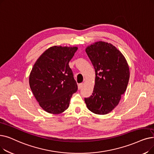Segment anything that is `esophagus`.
I'll return each mask as SVG.
<instances>
[{
	"label": "esophagus",
	"instance_id": "1",
	"mask_svg": "<svg viewBox=\"0 0 154 154\" xmlns=\"http://www.w3.org/2000/svg\"><path fill=\"white\" fill-rule=\"evenodd\" d=\"M83 85V83H80L78 84V89H81L82 88V87Z\"/></svg>",
	"mask_w": 154,
	"mask_h": 154
}]
</instances>
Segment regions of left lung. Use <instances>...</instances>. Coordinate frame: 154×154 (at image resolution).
Masks as SVG:
<instances>
[{"label":"left lung","mask_w":154,"mask_h":154,"mask_svg":"<svg viewBox=\"0 0 154 154\" xmlns=\"http://www.w3.org/2000/svg\"><path fill=\"white\" fill-rule=\"evenodd\" d=\"M95 69V85L92 95L84 98L88 108L97 115H106L118 104L130 78L128 65L115 46L99 42L85 49Z\"/></svg>","instance_id":"obj_1"}]
</instances>
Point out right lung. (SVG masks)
<instances>
[{"mask_svg":"<svg viewBox=\"0 0 154 154\" xmlns=\"http://www.w3.org/2000/svg\"><path fill=\"white\" fill-rule=\"evenodd\" d=\"M77 47L54 46L39 57L29 75L30 88L39 106L46 112L59 114L69 108L77 91L69 63Z\"/></svg>","mask_w":154,"mask_h":154,"instance_id":"right-lung-1","label":"right lung"}]
</instances>
